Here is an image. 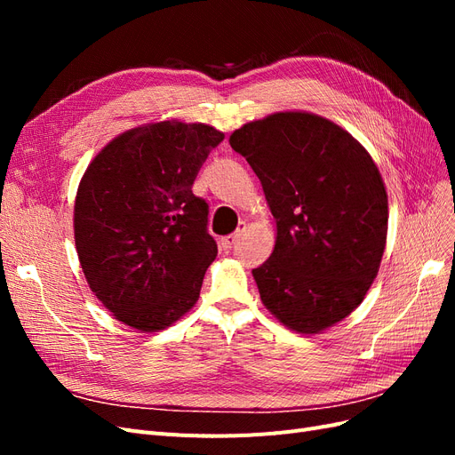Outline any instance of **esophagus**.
I'll list each match as a JSON object with an SVG mask.
<instances>
[{"label":"esophagus","instance_id":"1","mask_svg":"<svg viewBox=\"0 0 455 455\" xmlns=\"http://www.w3.org/2000/svg\"><path fill=\"white\" fill-rule=\"evenodd\" d=\"M244 229V224H241V228L233 233V235H228V237H222V241H220V246H222L224 251H229L233 244H235V241L239 239V235H241V231Z\"/></svg>","mask_w":455,"mask_h":455}]
</instances>
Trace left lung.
I'll return each mask as SVG.
<instances>
[{"instance_id":"1","label":"left lung","mask_w":455,"mask_h":455,"mask_svg":"<svg viewBox=\"0 0 455 455\" xmlns=\"http://www.w3.org/2000/svg\"><path fill=\"white\" fill-rule=\"evenodd\" d=\"M264 188L277 243L252 269L259 298L301 334L364 299L387 239V194L368 151L324 117L281 112L229 136Z\"/></svg>"}]
</instances>
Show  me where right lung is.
Segmentation results:
<instances>
[{"mask_svg": "<svg viewBox=\"0 0 455 455\" xmlns=\"http://www.w3.org/2000/svg\"><path fill=\"white\" fill-rule=\"evenodd\" d=\"M224 132L161 121L123 132L92 159L76 197V249L116 319L157 332L194 307L218 246L191 188Z\"/></svg>", "mask_w": 455, "mask_h": 455, "instance_id": "right-lung-1", "label": "right lung"}]
</instances>
